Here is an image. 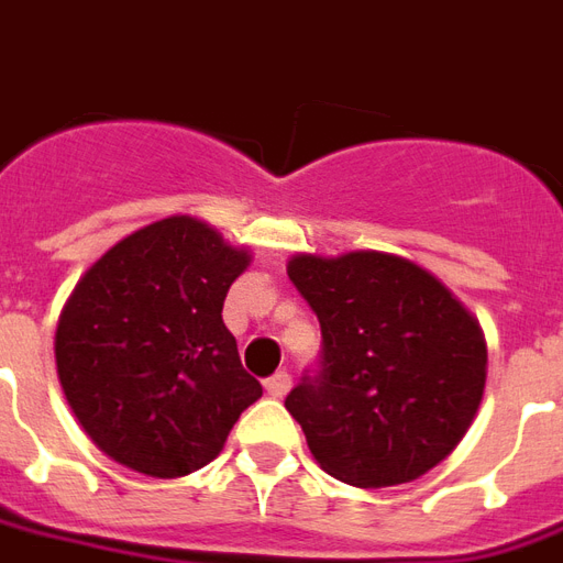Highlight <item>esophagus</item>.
Returning <instances> with one entry per match:
<instances>
[{
  "mask_svg": "<svg viewBox=\"0 0 563 563\" xmlns=\"http://www.w3.org/2000/svg\"><path fill=\"white\" fill-rule=\"evenodd\" d=\"M289 386H291L289 372H274V375L265 380V393H268L272 398H283L286 393H289Z\"/></svg>",
  "mask_w": 563,
  "mask_h": 563,
  "instance_id": "1",
  "label": "esophagus"
}]
</instances>
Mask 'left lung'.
Instances as JSON below:
<instances>
[{
  "mask_svg": "<svg viewBox=\"0 0 563 563\" xmlns=\"http://www.w3.org/2000/svg\"><path fill=\"white\" fill-rule=\"evenodd\" d=\"M289 280L321 328L319 366L286 396L321 470L393 487L437 466L482 405V328L443 283L401 256L300 253Z\"/></svg>",
  "mask_w": 563,
  "mask_h": 563,
  "instance_id": "left-lung-1",
  "label": "left lung"
}]
</instances>
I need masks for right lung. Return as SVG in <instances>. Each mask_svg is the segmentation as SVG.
<instances>
[{"mask_svg": "<svg viewBox=\"0 0 563 563\" xmlns=\"http://www.w3.org/2000/svg\"><path fill=\"white\" fill-rule=\"evenodd\" d=\"M247 263L212 227L174 214L126 235L76 283L55 363L73 413L111 461L188 475L263 396L221 319Z\"/></svg>", "mask_w": 563, "mask_h": 563, "instance_id": "right-lung-1", "label": "right lung"}]
</instances>
